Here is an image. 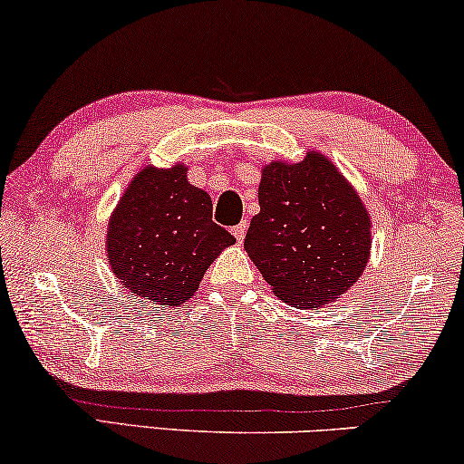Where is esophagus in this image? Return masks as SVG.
<instances>
[{"label":"esophagus","mask_w":464,"mask_h":464,"mask_svg":"<svg viewBox=\"0 0 464 464\" xmlns=\"http://www.w3.org/2000/svg\"><path fill=\"white\" fill-rule=\"evenodd\" d=\"M232 234H234V238H237V243H243L245 234H246V221H240L238 226H234Z\"/></svg>","instance_id":"obj_1"}]
</instances>
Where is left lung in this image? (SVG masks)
<instances>
[{"label":"left lung","instance_id":"left-lung-1","mask_svg":"<svg viewBox=\"0 0 464 464\" xmlns=\"http://www.w3.org/2000/svg\"><path fill=\"white\" fill-rule=\"evenodd\" d=\"M259 213L245 251L276 297L319 310L363 275L372 251L370 213L338 167L321 151L262 169Z\"/></svg>","mask_w":464,"mask_h":464}]
</instances>
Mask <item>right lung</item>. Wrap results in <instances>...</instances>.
Here are the masks:
<instances>
[{
	"label": "right lung",
	"mask_w": 464,
	"mask_h": 464,
	"mask_svg": "<svg viewBox=\"0 0 464 464\" xmlns=\"http://www.w3.org/2000/svg\"><path fill=\"white\" fill-rule=\"evenodd\" d=\"M237 243L213 221V202L188 181V167L148 164L132 177L107 224L113 276L132 295L160 308L179 306L226 246Z\"/></svg>",
	"instance_id": "obj_1"
}]
</instances>
